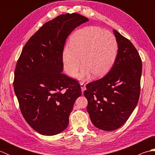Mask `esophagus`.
<instances>
[{
    "mask_svg": "<svg viewBox=\"0 0 155 155\" xmlns=\"http://www.w3.org/2000/svg\"><path fill=\"white\" fill-rule=\"evenodd\" d=\"M80 84L81 86V91H82V93H83V92L84 91V90L86 89V86H85V84L84 83V82H81Z\"/></svg>",
    "mask_w": 155,
    "mask_h": 155,
    "instance_id": "esophagus-1",
    "label": "esophagus"
}]
</instances>
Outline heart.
Masks as SVG:
<instances>
[{"label":"heart","instance_id":"1","mask_svg":"<svg viewBox=\"0 0 155 155\" xmlns=\"http://www.w3.org/2000/svg\"><path fill=\"white\" fill-rule=\"evenodd\" d=\"M118 46L114 35L96 27H88L76 31L62 54L64 69L68 75L74 77L81 67L83 68L80 78L92 74L100 77L110 71L116 61Z\"/></svg>","mask_w":155,"mask_h":155}]
</instances>
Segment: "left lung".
Returning <instances> with one entry per match:
<instances>
[{
  "instance_id": "8db88e82",
  "label": "left lung",
  "mask_w": 155,
  "mask_h": 155,
  "mask_svg": "<svg viewBox=\"0 0 155 155\" xmlns=\"http://www.w3.org/2000/svg\"><path fill=\"white\" fill-rule=\"evenodd\" d=\"M118 44L116 61L108 73L87 84L84 96L92 123L112 131L124 124L137 107L140 91L142 61L128 39L113 30Z\"/></svg>"
}]
</instances>
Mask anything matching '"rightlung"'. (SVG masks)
Here are the masks:
<instances>
[{
	"mask_svg": "<svg viewBox=\"0 0 155 155\" xmlns=\"http://www.w3.org/2000/svg\"><path fill=\"white\" fill-rule=\"evenodd\" d=\"M88 21L77 13L48 21L32 36L16 63L13 82L22 116L42 135L52 136L68 127L69 115L81 88L62 73L65 41L78 26Z\"/></svg>",
	"mask_w": 155,
	"mask_h": 155,
	"instance_id": "1",
	"label": "right lung"
}]
</instances>
